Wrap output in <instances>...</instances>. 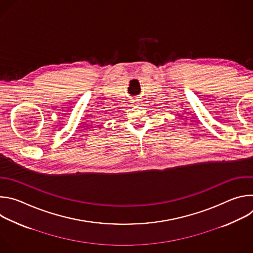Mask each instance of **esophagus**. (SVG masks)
Wrapping results in <instances>:
<instances>
[{
  "label": "esophagus",
  "mask_w": 253,
  "mask_h": 253,
  "mask_svg": "<svg viewBox=\"0 0 253 253\" xmlns=\"http://www.w3.org/2000/svg\"><path fill=\"white\" fill-rule=\"evenodd\" d=\"M140 99H138V98H135V99H133V104H135V105H138V104H140Z\"/></svg>",
  "instance_id": "esophagus-1"
}]
</instances>
